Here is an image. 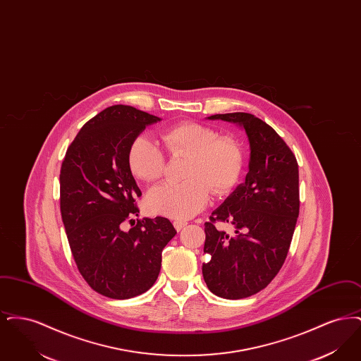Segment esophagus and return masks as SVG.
<instances>
[{
  "label": "esophagus",
  "mask_w": 361,
  "mask_h": 361,
  "mask_svg": "<svg viewBox=\"0 0 361 361\" xmlns=\"http://www.w3.org/2000/svg\"><path fill=\"white\" fill-rule=\"evenodd\" d=\"M173 224H174V227H176V230H177V231H180L183 227H185V226H187L185 222H180V221H174Z\"/></svg>",
  "instance_id": "esophagus-1"
}]
</instances>
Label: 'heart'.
Here are the masks:
<instances>
[{
	"mask_svg": "<svg viewBox=\"0 0 361 361\" xmlns=\"http://www.w3.org/2000/svg\"><path fill=\"white\" fill-rule=\"evenodd\" d=\"M158 147L171 158H188L184 173L188 183L183 185L165 184L150 190L146 206L154 214L188 219L204 208L208 190L214 195H224L240 178V149L203 124H176L159 134ZM159 149L145 139L133 143L128 166L137 180L154 184L162 178L165 158Z\"/></svg>",
	"mask_w": 361,
	"mask_h": 361,
	"instance_id": "1",
	"label": "heart"
}]
</instances>
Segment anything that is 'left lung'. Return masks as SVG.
<instances>
[{
	"mask_svg": "<svg viewBox=\"0 0 361 361\" xmlns=\"http://www.w3.org/2000/svg\"><path fill=\"white\" fill-rule=\"evenodd\" d=\"M208 119L240 126L250 145L245 183L204 224L207 287L224 299H242L264 290L286 261L299 215V169L287 143L255 115L234 112ZM215 221L233 224L236 234L218 231Z\"/></svg>",
	"mask_w": 361,
	"mask_h": 361,
	"instance_id": "8db88e82",
	"label": "left lung"
}]
</instances>
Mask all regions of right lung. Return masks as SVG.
<instances>
[{"instance_id": "1", "label": "right lung", "mask_w": 361, "mask_h": 361, "mask_svg": "<svg viewBox=\"0 0 361 361\" xmlns=\"http://www.w3.org/2000/svg\"><path fill=\"white\" fill-rule=\"evenodd\" d=\"M159 121L130 105L108 106L80 130L61 166V215L71 255L92 290L111 299L150 290L162 250L177 233L162 216L133 219L142 192L128 153L137 135Z\"/></svg>"}]
</instances>
